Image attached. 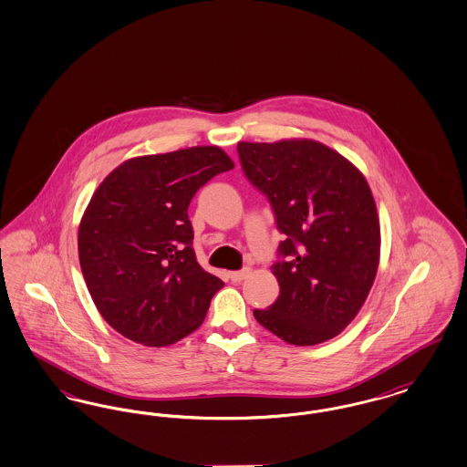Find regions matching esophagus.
Segmentation results:
<instances>
[{"label":"esophagus","mask_w":467,"mask_h":467,"mask_svg":"<svg viewBox=\"0 0 467 467\" xmlns=\"http://www.w3.org/2000/svg\"><path fill=\"white\" fill-rule=\"evenodd\" d=\"M248 273H250V269L248 267H244V269H242V271H231L229 273V278H231V281H243L246 276H248Z\"/></svg>","instance_id":"esophagus-1"}]
</instances>
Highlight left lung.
Segmentation results:
<instances>
[{
    "label": "left lung",
    "mask_w": 467,
    "mask_h": 467,
    "mask_svg": "<svg viewBox=\"0 0 467 467\" xmlns=\"http://www.w3.org/2000/svg\"><path fill=\"white\" fill-rule=\"evenodd\" d=\"M238 154L285 234L283 259L271 265L280 296L254 317L294 346L334 338L361 309L379 267L380 225L367 179L311 139L238 142Z\"/></svg>",
    "instance_id": "1"
}]
</instances>
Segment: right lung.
I'll use <instances>...</instances> for the list:
<instances>
[{
	"label": "right lung",
	"mask_w": 467,
	"mask_h": 467,
	"mask_svg": "<svg viewBox=\"0 0 467 467\" xmlns=\"http://www.w3.org/2000/svg\"><path fill=\"white\" fill-rule=\"evenodd\" d=\"M234 167L217 146L123 161L100 182L78 229L83 278L116 332L150 348L192 334L224 281L192 250L187 208L196 191Z\"/></svg>",
	"instance_id": "right-lung-1"
}]
</instances>
